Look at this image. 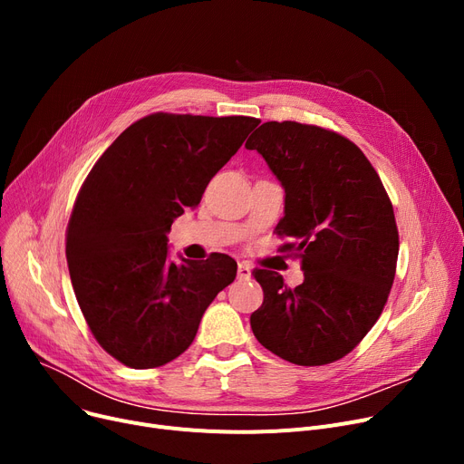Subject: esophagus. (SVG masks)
<instances>
[{"label":"esophagus","instance_id":"obj_1","mask_svg":"<svg viewBox=\"0 0 464 464\" xmlns=\"http://www.w3.org/2000/svg\"><path fill=\"white\" fill-rule=\"evenodd\" d=\"M237 276H238L240 280H248V278L252 276L250 265H246V263H238V266H237Z\"/></svg>","mask_w":464,"mask_h":464}]
</instances>
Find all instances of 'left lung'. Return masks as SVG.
Wrapping results in <instances>:
<instances>
[{
	"label": "left lung",
	"instance_id": "1",
	"mask_svg": "<svg viewBox=\"0 0 464 464\" xmlns=\"http://www.w3.org/2000/svg\"><path fill=\"white\" fill-rule=\"evenodd\" d=\"M246 149L284 186L276 233L295 240L282 250H294L304 271L297 287L275 271L252 273L263 287L252 331L266 350L303 367L343 359L378 322L395 280L399 231L389 195L350 139L318 126L265 121Z\"/></svg>",
	"mask_w": 464,
	"mask_h": 464
}]
</instances>
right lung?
<instances>
[{"mask_svg":"<svg viewBox=\"0 0 464 464\" xmlns=\"http://www.w3.org/2000/svg\"><path fill=\"white\" fill-rule=\"evenodd\" d=\"M257 124L154 112L121 131L88 173L65 235L69 275L92 334L126 367L156 369L184 353L235 280L226 254L169 261L167 233Z\"/></svg>","mask_w":464,"mask_h":464,"instance_id":"add662e5","label":"right lung"}]
</instances>
